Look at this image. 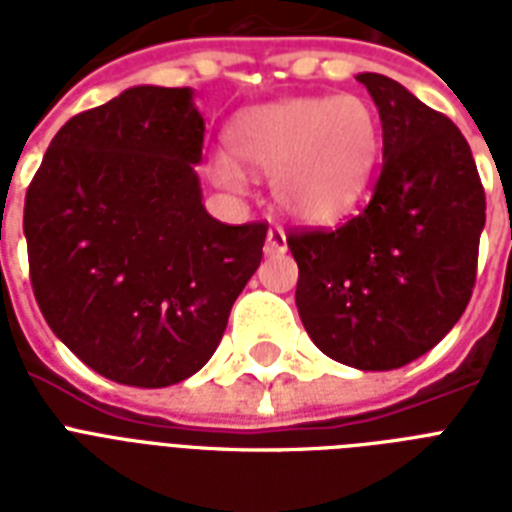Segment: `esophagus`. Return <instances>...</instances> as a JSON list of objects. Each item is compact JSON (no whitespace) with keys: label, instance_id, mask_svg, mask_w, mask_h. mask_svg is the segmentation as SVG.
<instances>
[{"label":"esophagus","instance_id":"esophagus-1","mask_svg":"<svg viewBox=\"0 0 512 512\" xmlns=\"http://www.w3.org/2000/svg\"><path fill=\"white\" fill-rule=\"evenodd\" d=\"M265 252H268V255H281V252H287V233H284L281 225H271V228H268Z\"/></svg>","mask_w":512,"mask_h":512}]
</instances>
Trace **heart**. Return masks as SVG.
<instances>
[{
  "instance_id": "b5f03b06",
  "label": "heart",
  "mask_w": 512,
  "mask_h": 512,
  "mask_svg": "<svg viewBox=\"0 0 512 512\" xmlns=\"http://www.w3.org/2000/svg\"><path fill=\"white\" fill-rule=\"evenodd\" d=\"M380 116L356 95H311L249 111L231 127L236 159L273 177V199L308 225H335L364 199L380 159ZM217 183L239 185L231 159L215 162Z\"/></svg>"
}]
</instances>
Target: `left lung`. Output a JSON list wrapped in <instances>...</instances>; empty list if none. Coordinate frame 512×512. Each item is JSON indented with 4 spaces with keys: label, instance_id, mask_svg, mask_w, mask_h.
<instances>
[{
    "label": "left lung",
    "instance_id": "left-lung-1",
    "mask_svg": "<svg viewBox=\"0 0 512 512\" xmlns=\"http://www.w3.org/2000/svg\"><path fill=\"white\" fill-rule=\"evenodd\" d=\"M380 111L372 199L337 228H292L305 332L340 364L388 372L444 340L476 287L486 193L468 140L382 74H358Z\"/></svg>",
    "mask_w": 512,
    "mask_h": 512
}]
</instances>
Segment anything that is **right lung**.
<instances>
[{"label": "right lung", "mask_w": 512, "mask_h": 512, "mask_svg": "<svg viewBox=\"0 0 512 512\" xmlns=\"http://www.w3.org/2000/svg\"><path fill=\"white\" fill-rule=\"evenodd\" d=\"M201 146L188 87H132L71 116L28 185L39 311L108 380L167 388L199 372L263 260L268 223L201 204Z\"/></svg>", "instance_id": "1"}]
</instances>
